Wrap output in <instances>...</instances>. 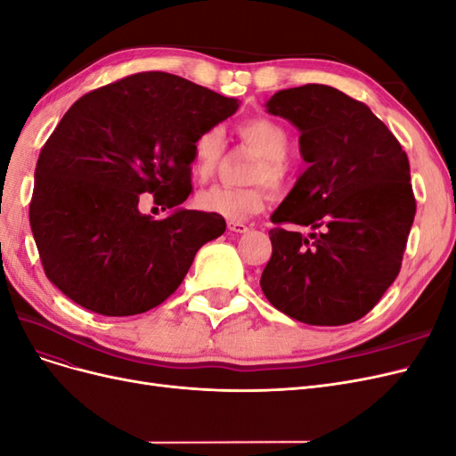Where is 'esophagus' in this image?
Returning a JSON list of instances; mask_svg holds the SVG:
<instances>
[{"instance_id":"34e87169","label":"esophagus","mask_w":456,"mask_h":456,"mask_svg":"<svg viewBox=\"0 0 456 456\" xmlns=\"http://www.w3.org/2000/svg\"><path fill=\"white\" fill-rule=\"evenodd\" d=\"M228 230L233 232V233H245V232H249V226L243 224V223H230Z\"/></svg>"}]
</instances>
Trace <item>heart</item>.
<instances>
[{
  "instance_id": "1",
  "label": "heart",
  "mask_w": 456,
  "mask_h": 456,
  "mask_svg": "<svg viewBox=\"0 0 456 456\" xmlns=\"http://www.w3.org/2000/svg\"><path fill=\"white\" fill-rule=\"evenodd\" d=\"M238 136L245 148L256 156L245 175L249 186L230 188L213 186L198 194L196 203L201 211L223 216L226 220H245L262 211L268 200V186L281 190L289 178L287 156L291 151V133L281 123L266 116L243 119L238 126ZM224 154V129L207 127L191 144V173L200 181L211 178Z\"/></svg>"
}]
</instances>
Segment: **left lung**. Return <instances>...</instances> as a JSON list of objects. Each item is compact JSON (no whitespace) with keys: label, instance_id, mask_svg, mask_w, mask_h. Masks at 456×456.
Here are the masks:
<instances>
[{"label":"left lung","instance_id":"1","mask_svg":"<svg viewBox=\"0 0 456 456\" xmlns=\"http://www.w3.org/2000/svg\"><path fill=\"white\" fill-rule=\"evenodd\" d=\"M266 108L298 127L308 163L272 223L315 232H268L262 293L308 325L362 320L402 270L415 220L405 150L367 104L335 87L283 89Z\"/></svg>","mask_w":456,"mask_h":456}]
</instances>
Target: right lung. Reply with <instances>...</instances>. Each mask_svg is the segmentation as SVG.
Listing matches in <instances>:
<instances>
[{"label": "right lung", "mask_w": 456, "mask_h": 456, "mask_svg": "<svg viewBox=\"0 0 456 456\" xmlns=\"http://www.w3.org/2000/svg\"><path fill=\"white\" fill-rule=\"evenodd\" d=\"M238 101L167 72H141L77 99L39 151L30 226L45 275L101 315L159 306L226 220L178 209L191 191V144ZM151 193L174 213L138 211Z\"/></svg>", "instance_id": "obj_1"}]
</instances>
